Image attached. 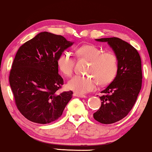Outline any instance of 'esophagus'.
Segmentation results:
<instances>
[{"mask_svg":"<svg viewBox=\"0 0 152 152\" xmlns=\"http://www.w3.org/2000/svg\"><path fill=\"white\" fill-rule=\"evenodd\" d=\"M74 96H75V97H78V98H85V95H83V94H78V93H75L74 94Z\"/></svg>","mask_w":152,"mask_h":152,"instance_id":"obj_1","label":"esophagus"}]
</instances>
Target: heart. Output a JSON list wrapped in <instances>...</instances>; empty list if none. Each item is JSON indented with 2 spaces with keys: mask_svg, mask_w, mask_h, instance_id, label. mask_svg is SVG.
Listing matches in <instances>:
<instances>
[{
  "mask_svg": "<svg viewBox=\"0 0 152 152\" xmlns=\"http://www.w3.org/2000/svg\"><path fill=\"white\" fill-rule=\"evenodd\" d=\"M80 57L90 62L88 73L93 77L75 75L68 81V89L78 94H84L113 81L118 70V59L113 52H105L93 44H85L77 49ZM57 67L64 76L69 77L74 69L75 59L70 52H64L58 57Z\"/></svg>",
  "mask_w": 152,
  "mask_h": 152,
  "instance_id": "heart-1",
  "label": "heart"
}]
</instances>
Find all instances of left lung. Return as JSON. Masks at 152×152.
Returning <instances> with one entry per match:
<instances>
[{
    "label": "left lung",
    "mask_w": 152,
    "mask_h": 152,
    "mask_svg": "<svg viewBox=\"0 0 152 152\" xmlns=\"http://www.w3.org/2000/svg\"><path fill=\"white\" fill-rule=\"evenodd\" d=\"M107 42L118 59L116 77L100 97V108L93 113L97 121L110 124L128 115L135 104L142 83L141 60L137 50L122 39L111 37L95 39Z\"/></svg>",
    "instance_id": "8db88e82"
}]
</instances>
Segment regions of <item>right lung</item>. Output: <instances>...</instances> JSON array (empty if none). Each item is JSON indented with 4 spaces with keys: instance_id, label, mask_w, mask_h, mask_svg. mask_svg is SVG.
I'll list each match as a JSON object with an SVG mask.
<instances>
[{
    "instance_id": "add662e5",
    "label": "right lung",
    "mask_w": 152,
    "mask_h": 152,
    "mask_svg": "<svg viewBox=\"0 0 152 152\" xmlns=\"http://www.w3.org/2000/svg\"><path fill=\"white\" fill-rule=\"evenodd\" d=\"M74 42L49 32H41L20 47L10 72L15 103L26 118L46 124L57 120L72 97V91L58 94L64 84L57 59Z\"/></svg>"
}]
</instances>
